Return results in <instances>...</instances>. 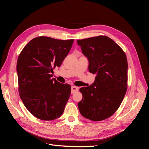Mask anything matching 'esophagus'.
<instances>
[{"instance_id":"34e87169","label":"esophagus","mask_w":149,"mask_h":149,"mask_svg":"<svg viewBox=\"0 0 149 149\" xmlns=\"http://www.w3.org/2000/svg\"><path fill=\"white\" fill-rule=\"evenodd\" d=\"M78 90H79L78 87H76V86H73L71 87V94H73L76 92H77Z\"/></svg>"}]
</instances>
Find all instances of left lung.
<instances>
[{"mask_svg": "<svg viewBox=\"0 0 149 149\" xmlns=\"http://www.w3.org/2000/svg\"><path fill=\"white\" fill-rule=\"evenodd\" d=\"M89 60V71L96 74L94 83L79 89L81 114L93 121L110 118L118 109L127 89V60L125 53L106 36L78 40Z\"/></svg>", "mask_w": 149, "mask_h": 149, "instance_id": "8db88e82", "label": "left lung"}]
</instances>
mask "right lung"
<instances>
[{"mask_svg":"<svg viewBox=\"0 0 149 149\" xmlns=\"http://www.w3.org/2000/svg\"><path fill=\"white\" fill-rule=\"evenodd\" d=\"M74 40L36 37L26 45L18 57L19 93L24 106L35 118L56 119L63 113L71 86L52 79L68 54Z\"/></svg>","mask_w":149,"mask_h":149,"instance_id":"add662e5","label":"right lung"}]
</instances>
